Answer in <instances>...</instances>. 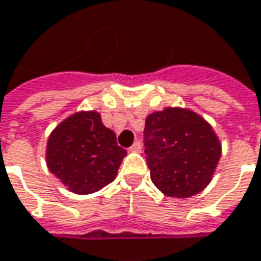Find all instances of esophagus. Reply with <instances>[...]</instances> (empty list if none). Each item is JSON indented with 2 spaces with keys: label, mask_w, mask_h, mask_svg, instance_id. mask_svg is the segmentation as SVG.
I'll use <instances>...</instances> for the list:
<instances>
[{
  "label": "esophagus",
  "mask_w": 261,
  "mask_h": 261,
  "mask_svg": "<svg viewBox=\"0 0 261 261\" xmlns=\"http://www.w3.org/2000/svg\"><path fill=\"white\" fill-rule=\"evenodd\" d=\"M128 151H131V153H140V151H141V144H140L138 141H136V143L128 148Z\"/></svg>",
  "instance_id": "esophagus-1"
}]
</instances>
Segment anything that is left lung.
I'll use <instances>...</instances> for the list:
<instances>
[{
    "mask_svg": "<svg viewBox=\"0 0 261 261\" xmlns=\"http://www.w3.org/2000/svg\"><path fill=\"white\" fill-rule=\"evenodd\" d=\"M144 147L151 181L168 197L187 198L204 190L221 155L212 125L180 107L147 116Z\"/></svg>",
    "mask_w": 261,
    "mask_h": 261,
    "instance_id": "obj_1",
    "label": "left lung"
}]
</instances>
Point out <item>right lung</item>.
<instances>
[{"label": "right lung", "instance_id": "right-lung-1", "mask_svg": "<svg viewBox=\"0 0 261 261\" xmlns=\"http://www.w3.org/2000/svg\"><path fill=\"white\" fill-rule=\"evenodd\" d=\"M125 155L114 131L94 110L79 111L58 124L45 151L49 171L75 194H91L114 181Z\"/></svg>", "mask_w": 261, "mask_h": 261}]
</instances>
